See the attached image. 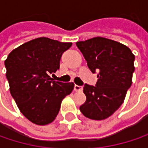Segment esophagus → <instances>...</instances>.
Segmentation results:
<instances>
[{
  "label": "esophagus",
  "mask_w": 148,
  "mask_h": 148,
  "mask_svg": "<svg viewBox=\"0 0 148 148\" xmlns=\"http://www.w3.org/2000/svg\"><path fill=\"white\" fill-rule=\"evenodd\" d=\"M82 90H83L82 86H77V85L74 86V91L75 92H82Z\"/></svg>",
  "instance_id": "obj_1"
}]
</instances>
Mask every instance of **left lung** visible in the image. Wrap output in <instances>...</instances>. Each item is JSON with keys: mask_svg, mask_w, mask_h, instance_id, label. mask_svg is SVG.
Returning a JSON list of instances; mask_svg holds the SVG:
<instances>
[{"mask_svg": "<svg viewBox=\"0 0 148 148\" xmlns=\"http://www.w3.org/2000/svg\"><path fill=\"white\" fill-rule=\"evenodd\" d=\"M76 45L90 70L99 73L96 86H84L86 100L79 110L87 118L106 119L122 105L132 85L134 55L126 45L101 37L77 42Z\"/></svg>", "mask_w": 148, "mask_h": 148, "instance_id": "1", "label": "left lung"}]
</instances>
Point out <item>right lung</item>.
I'll return each mask as SVG.
<instances>
[{
	"label": "right lung",
	"mask_w": 148,
	"mask_h": 148,
	"mask_svg": "<svg viewBox=\"0 0 148 148\" xmlns=\"http://www.w3.org/2000/svg\"><path fill=\"white\" fill-rule=\"evenodd\" d=\"M72 43L38 38L14 49L5 60L9 90L20 112L37 125L52 123L62 101L74 90L73 82L55 81L64 51Z\"/></svg>",
	"instance_id": "add662e5"
}]
</instances>
